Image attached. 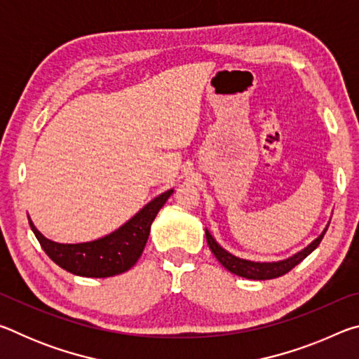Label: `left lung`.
Masks as SVG:
<instances>
[{"label":"left lung","mask_w":359,"mask_h":359,"mask_svg":"<svg viewBox=\"0 0 359 359\" xmlns=\"http://www.w3.org/2000/svg\"><path fill=\"white\" fill-rule=\"evenodd\" d=\"M330 222H327L326 228L321 231L318 238L313 239L307 247H304L302 250L293 253L288 258H283L278 261H253V259L236 257V255L228 252L226 248H223L220 244H218L208 228H205V239H208L209 248L212 250V253L215 255V258L220 261L222 266L224 269H228L231 274H236L244 278H250V280H269V278H277L283 274H287V272L293 269L294 266L299 264L304 258H307L309 255H311L315 248L320 245V242L323 239L327 226H330Z\"/></svg>","instance_id":"8db88e82"}]
</instances>
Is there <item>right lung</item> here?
Returning <instances> with one entry per match:
<instances>
[{"mask_svg": "<svg viewBox=\"0 0 359 359\" xmlns=\"http://www.w3.org/2000/svg\"><path fill=\"white\" fill-rule=\"evenodd\" d=\"M172 193L174 188L158 194L118 229L90 242L60 244L41 234L29 217L28 222L42 250L65 271L81 277H112L123 274L137 263L147 244L151 223Z\"/></svg>", "mask_w": 359, "mask_h": 359, "instance_id": "obj_1", "label": "right lung"}]
</instances>
